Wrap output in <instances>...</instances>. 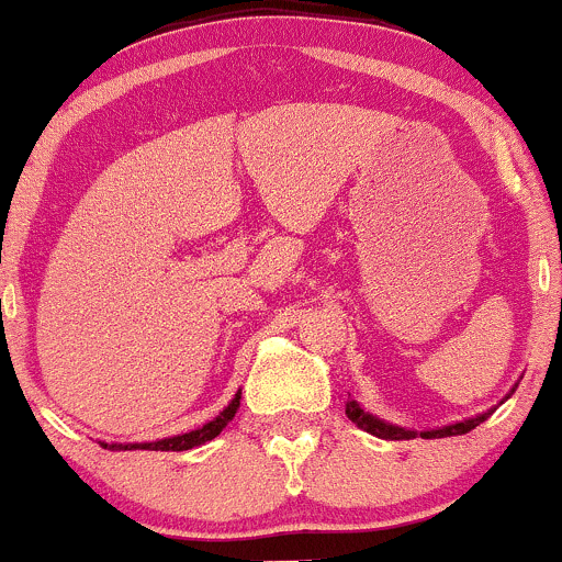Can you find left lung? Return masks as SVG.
Instances as JSON below:
<instances>
[{
	"label": "left lung",
	"mask_w": 562,
	"mask_h": 562,
	"mask_svg": "<svg viewBox=\"0 0 562 562\" xmlns=\"http://www.w3.org/2000/svg\"><path fill=\"white\" fill-rule=\"evenodd\" d=\"M346 414H349V419L355 422L357 427H362V430L370 432V436H379V438H386V441H408V438H414L416 432L414 430H406V427H395V425H386V422L375 419V416H370L368 411H362L357 406L355 401L346 403ZM493 414V411H487V414L482 416H473V419H465V422H457V425H447L441 427V430H425L419 432L422 438H447V436H462V432H471L473 427L482 425L487 416Z\"/></svg>",
	"instance_id": "8db88e82"
}]
</instances>
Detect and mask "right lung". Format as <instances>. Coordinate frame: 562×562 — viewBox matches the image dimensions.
<instances>
[{"label": "right lung", "mask_w": 562, "mask_h": 562, "mask_svg": "<svg viewBox=\"0 0 562 562\" xmlns=\"http://www.w3.org/2000/svg\"><path fill=\"white\" fill-rule=\"evenodd\" d=\"M238 408H240V392L233 397V403H229V406L216 416V419L207 422V425H202L200 430L183 432V436L161 438V441H151V443H113L110 449H151V452H187V449H194V447H200V443L213 441V438H216L218 432L227 427V422L233 419L235 411H238ZM105 447H108V443H105Z\"/></svg>", "instance_id": "1"}]
</instances>
